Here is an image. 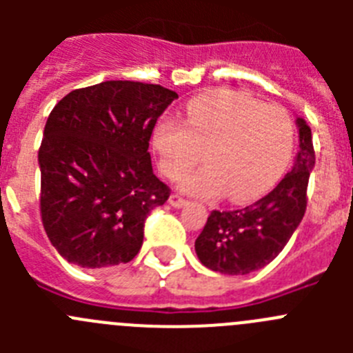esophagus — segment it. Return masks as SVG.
<instances>
[{
    "label": "esophagus",
    "instance_id": "34e87169",
    "mask_svg": "<svg viewBox=\"0 0 353 353\" xmlns=\"http://www.w3.org/2000/svg\"><path fill=\"white\" fill-rule=\"evenodd\" d=\"M168 201H170L171 207H174V208H182V207H185V205H187L185 199L180 198L179 194H171V196H170V199H168Z\"/></svg>",
    "mask_w": 353,
    "mask_h": 353
}]
</instances>
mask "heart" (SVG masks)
I'll use <instances>...</instances> for the list:
<instances>
[{"instance_id": "b5f03b06", "label": "heart", "mask_w": 353, "mask_h": 353, "mask_svg": "<svg viewBox=\"0 0 353 353\" xmlns=\"http://www.w3.org/2000/svg\"><path fill=\"white\" fill-rule=\"evenodd\" d=\"M159 166L168 179L198 164L203 170L180 180L199 198L244 203L260 198L281 176L293 148V123L285 109L263 105L248 93L208 92L185 105V125L162 118L154 130Z\"/></svg>"}]
</instances>
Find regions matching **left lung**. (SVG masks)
<instances>
[{
    "label": "left lung",
    "mask_w": 353,
    "mask_h": 353,
    "mask_svg": "<svg viewBox=\"0 0 353 353\" xmlns=\"http://www.w3.org/2000/svg\"><path fill=\"white\" fill-rule=\"evenodd\" d=\"M299 152L293 168L272 191L240 210L208 215L194 242L199 261L228 276H245L263 269L283 251L305 212V191L314 168L313 136L304 118L297 117Z\"/></svg>",
    "instance_id": "1"
}]
</instances>
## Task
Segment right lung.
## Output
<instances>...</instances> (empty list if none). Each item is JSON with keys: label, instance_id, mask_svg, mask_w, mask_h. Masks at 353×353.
<instances>
[{"label": "right lung", "instance_id": "right-lung-1", "mask_svg": "<svg viewBox=\"0 0 353 353\" xmlns=\"http://www.w3.org/2000/svg\"><path fill=\"white\" fill-rule=\"evenodd\" d=\"M174 99L159 84L104 81L54 105L39 150L40 212L68 263L105 269L139 252L146 215L170 198L148 141Z\"/></svg>", "mask_w": 353, "mask_h": 353}]
</instances>
